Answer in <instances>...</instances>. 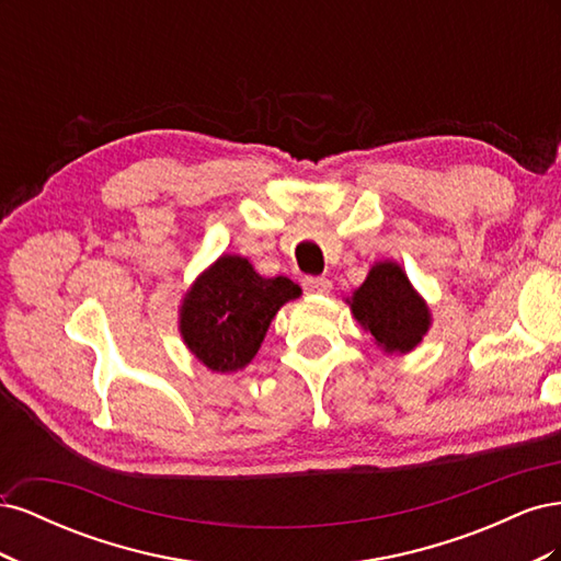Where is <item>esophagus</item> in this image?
<instances>
[{"label":"esophagus","mask_w":561,"mask_h":561,"mask_svg":"<svg viewBox=\"0 0 561 561\" xmlns=\"http://www.w3.org/2000/svg\"><path fill=\"white\" fill-rule=\"evenodd\" d=\"M301 285H304V290L311 295H328L332 290V283L325 276H307L301 280Z\"/></svg>","instance_id":"34e87169"}]
</instances>
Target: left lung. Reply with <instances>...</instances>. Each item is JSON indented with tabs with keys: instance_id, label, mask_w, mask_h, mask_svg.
I'll use <instances>...</instances> for the list:
<instances>
[{
	"instance_id": "left-lung-1",
	"label": "left lung",
	"mask_w": 561,
	"mask_h": 561,
	"mask_svg": "<svg viewBox=\"0 0 561 561\" xmlns=\"http://www.w3.org/2000/svg\"><path fill=\"white\" fill-rule=\"evenodd\" d=\"M351 309L388 353L412 351L431 325L428 307L393 262L371 266L367 280L353 295Z\"/></svg>"
}]
</instances>
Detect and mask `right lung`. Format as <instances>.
<instances>
[{
  "label": "right lung",
  "instance_id": "1",
  "mask_svg": "<svg viewBox=\"0 0 561 561\" xmlns=\"http://www.w3.org/2000/svg\"><path fill=\"white\" fill-rule=\"evenodd\" d=\"M301 290L290 278H262L248 260L225 254L182 304L184 344L213 371H236L260 351L271 318Z\"/></svg>",
  "mask_w": 561,
  "mask_h": 561
}]
</instances>
